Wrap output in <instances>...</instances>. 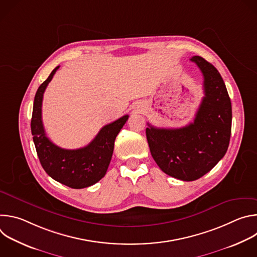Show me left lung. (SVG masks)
<instances>
[{
  "instance_id": "left-lung-1",
  "label": "left lung",
  "mask_w": 257,
  "mask_h": 257,
  "mask_svg": "<svg viewBox=\"0 0 257 257\" xmlns=\"http://www.w3.org/2000/svg\"><path fill=\"white\" fill-rule=\"evenodd\" d=\"M203 75L204 96L193 123L177 129L149 124L151 154L167 175L194 181L209 172L227 153L232 128V104L218 71L199 56L190 59Z\"/></svg>"
}]
</instances>
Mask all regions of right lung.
Masks as SVG:
<instances>
[{"mask_svg":"<svg viewBox=\"0 0 257 257\" xmlns=\"http://www.w3.org/2000/svg\"><path fill=\"white\" fill-rule=\"evenodd\" d=\"M59 66L39 87L34 96L31 133L42 167L54 180L73 189H81L98 182L106 173L111 162L115 139L129 116L103 126L94 139L78 150H65L54 144L46 135L42 120L44 92L53 79Z\"/></svg>","mask_w":257,"mask_h":257,"instance_id":"add662e5","label":"right lung"}]
</instances>
